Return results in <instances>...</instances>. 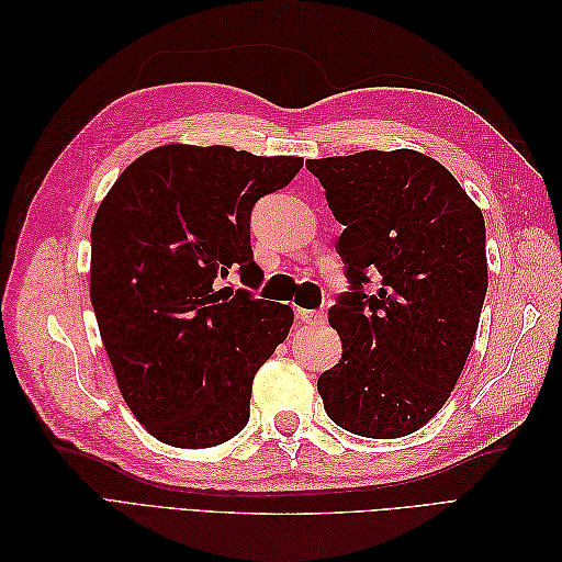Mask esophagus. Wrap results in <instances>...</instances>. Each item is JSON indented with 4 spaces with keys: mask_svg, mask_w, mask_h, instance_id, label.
<instances>
[{
    "mask_svg": "<svg viewBox=\"0 0 562 562\" xmlns=\"http://www.w3.org/2000/svg\"><path fill=\"white\" fill-rule=\"evenodd\" d=\"M295 314L302 323H312V326H318V323L326 321V314L316 310H295Z\"/></svg>",
    "mask_w": 562,
    "mask_h": 562,
    "instance_id": "34e87169",
    "label": "esophagus"
}]
</instances>
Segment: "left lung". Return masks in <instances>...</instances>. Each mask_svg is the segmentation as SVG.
I'll use <instances>...</instances> for the list:
<instances>
[{
  "instance_id": "8db88e82",
  "label": "left lung",
  "mask_w": 562,
  "mask_h": 562,
  "mask_svg": "<svg viewBox=\"0 0 562 562\" xmlns=\"http://www.w3.org/2000/svg\"><path fill=\"white\" fill-rule=\"evenodd\" d=\"M345 232L349 293L328 312L342 359L318 378L328 417L401 438L440 407L473 345L487 293L485 220L446 166L415 149L310 159ZM368 273L378 292L362 291Z\"/></svg>"
}]
</instances>
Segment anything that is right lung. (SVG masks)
Returning a JSON list of instances; mask_svg holds the SVG:
<instances>
[{"label":"right lung","instance_id":"1","mask_svg":"<svg viewBox=\"0 0 562 562\" xmlns=\"http://www.w3.org/2000/svg\"><path fill=\"white\" fill-rule=\"evenodd\" d=\"M302 157L164 145L116 178L91 227V304L131 413L173 448H213L250 417L255 372L293 310L217 291L229 269L258 281L250 211Z\"/></svg>","mask_w":562,"mask_h":562}]
</instances>
